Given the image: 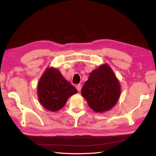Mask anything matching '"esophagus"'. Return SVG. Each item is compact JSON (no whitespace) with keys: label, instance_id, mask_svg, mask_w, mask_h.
<instances>
[{"label":"esophagus","instance_id":"obj_1","mask_svg":"<svg viewBox=\"0 0 156 156\" xmlns=\"http://www.w3.org/2000/svg\"><path fill=\"white\" fill-rule=\"evenodd\" d=\"M76 89H77V90H78V91H80V90H81V88H82V86H81V84H77L76 86Z\"/></svg>","mask_w":156,"mask_h":156}]
</instances>
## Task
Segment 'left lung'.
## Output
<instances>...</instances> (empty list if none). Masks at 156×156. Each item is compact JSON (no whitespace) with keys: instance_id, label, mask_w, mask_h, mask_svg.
<instances>
[{"instance_id":"obj_1","label":"left lung","mask_w":156,"mask_h":156,"mask_svg":"<svg viewBox=\"0 0 156 156\" xmlns=\"http://www.w3.org/2000/svg\"><path fill=\"white\" fill-rule=\"evenodd\" d=\"M82 96L95 112H104L117 103L121 94V84L111 68L102 64L90 73L81 90Z\"/></svg>"}]
</instances>
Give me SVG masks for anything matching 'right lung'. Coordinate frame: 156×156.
<instances>
[{
  "label": "right lung",
  "instance_id": "right-lung-1",
  "mask_svg": "<svg viewBox=\"0 0 156 156\" xmlns=\"http://www.w3.org/2000/svg\"><path fill=\"white\" fill-rule=\"evenodd\" d=\"M39 101L45 109L52 112L60 110L77 90L64 78L57 68H47L37 84Z\"/></svg>",
  "mask_w": 156,
  "mask_h": 156
}]
</instances>
